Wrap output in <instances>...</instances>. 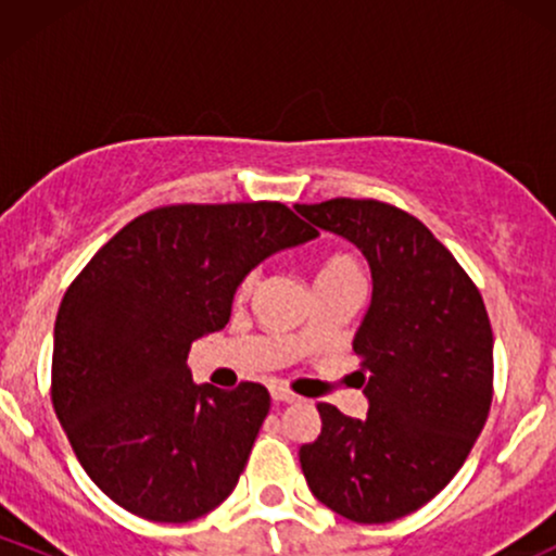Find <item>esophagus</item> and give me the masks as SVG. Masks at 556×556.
Masks as SVG:
<instances>
[{"label":"esophagus","mask_w":556,"mask_h":556,"mask_svg":"<svg viewBox=\"0 0 556 556\" xmlns=\"http://www.w3.org/2000/svg\"><path fill=\"white\" fill-rule=\"evenodd\" d=\"M271 397L277 400V402H295L298 394H292L290 389H285V387H274L271 389Z\"/></svg>","instance_id":"1"}]
</instances>
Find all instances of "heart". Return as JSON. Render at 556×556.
I'll return each mask as SVG.
<instances>
[{"label":"heart","mask_w":556,"mask_h":556,"mask_svg":"<svg viewBox=\"0 0 556 556\" xmlns=\"http://www.w3.org/2000/svg\"><path fill=\"white\" fill-rule=\"evenodd\" d=\"M258 277H261L258 269H251V271L242 274V279L238 285L240 295H248V292L258 285ZM337 279H355V282H363V271H361L358 261L350 258V256L329 258L327 264L321 266V271H318L316 282H337Z\"/></svg>","instance_id":"obj_1"}]
</instances>
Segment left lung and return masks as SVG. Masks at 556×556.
<instances>
[{
  "label": "left lung",
  "mask_w": 556,
  "mask_h": 556,
  "mask_svg": "<svg viewBox=\"0 0 556 556\" xmlns=\"http://www.w3.org/2000/svg\"><path fill=\"white\" fill-rule=\"evenodd\" d=\"M371 266V305L355 331L368 416L318 402L321 433L300 468L321 504L353 522L416 513L463 468L489 418L494 334L473 279L416 216L371 198L298 203Z\"/></svg>",
  "instance_id": "1"
}]
</instances>
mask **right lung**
Masks as SVG:
<instances>
[{"instance_id":"right-lung-1","label":"right lung","mask_w":556,"mask_h":556,"mask_svg":"<svg viewBox=\"0 0 556 556\" xmlns=\"http://www.w3.org/2000/svg\"><path fill=\"white\" fill-rule=\"evenodd\" d=\"M285 203H177L88 261L54 324L52 402L75 457L127 513L190 522L238 486L271 397L193 384L190 344L225 329L242 274L316 238Z\"/></svg>"}]
</instances>
